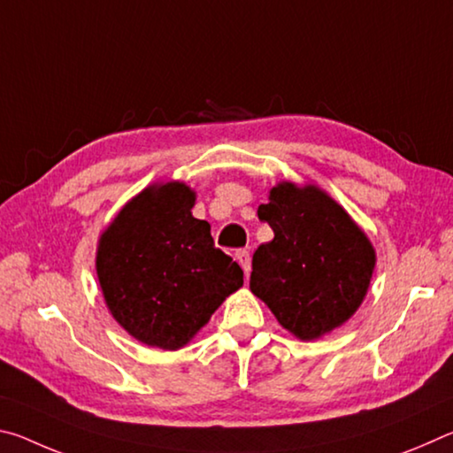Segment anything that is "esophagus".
I'll use <instances>...</instances> for the list:
<instances>
[{
  "label": "esophagus",
  "mask_w": 453,
  "mask_h": 453,
  "mask_svg": "<svg viewBox=\"0 0 453 453\" xmlns=\"http://www.w3.org/2000/svg\"><path fill=\"white\" fill-rule=\"evenodd\" d=\"M235 259H237V264L242 265V270H243V273H245V278H248V275H250V270H251V257H250V251H248V250H237V251H235Z\"/></svg>",
  "instance_id": "esophagus-1"
}]
</instances>
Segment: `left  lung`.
Masks as SVG:
<instances>
[{
  "label": "left lung",
  "mask_w": 453,
  "mask_h": 453,
  "mask_svg": "<svg viewBox=\"0 0 453 453\" xmlns=\"http://www.w3.org/2000/svg\"><path fill=\"white\" fill-rule=\"evenodd\" d=\"M257 218L273 229L251 259L250 289L300 340L354 316L370 288L375 251L340 203L316 186L272 188Z\"/></svg>",
  "instance_id": "left-lung-1"
}]
</instances>
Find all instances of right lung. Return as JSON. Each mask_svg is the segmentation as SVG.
<instances>
[{"label":"right lung","mask_w":453,"mask_h":453,"mask_svg":"<svg viewBox=\"0 0 453 453\" xmlns=\"http://www.w3.org/2000/svg\"><path fill=\"white\" fill-rule=\"evenodd\" d=\"M186 183H156L124 205L99 237L96 270L113 319L145 346L180 349L208 324L243 272L191 216Z\"/></svg>","instance_id":"1"}]
</instances>
